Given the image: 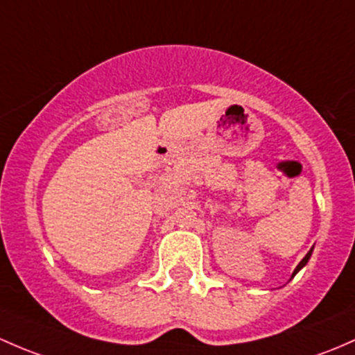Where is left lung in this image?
Returning a JSON list of instances; mask_svg holds the SVG:
<instances>
[{"label": "left lung", "instance_id": "obj_1", "mask_svg": "<svg viewBox=\"0 0 355 355\" xmlns=\"http://www.w3.org/2000/svg\"><path fill=\"white\" fill-rule=\"evenodd\" d=\"M311 254H313V248H311V250L308 251V254H306V257L302 258L301 261H299V265L295 266V270H294V272H292V277H291V279H294V277H295V273H297L299 270H302V268H304V266H306V263H308V261H309V258H311Z\"/></svg>", "mask_w": 355, "mask_h": 355}]
</instances>
